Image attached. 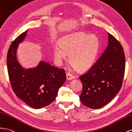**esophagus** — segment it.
Masks as SVG:
<instances>
[{
  "instance_id": "1",
  "label": "esophagus",
  "mask_w": 132,
  "mask_h": 132,
  "mask_svg": "<svg viewBox=\"0 0 132 132\" xmlns=\"http://www.w3.org/2000/svg\"><path fill=\"white\" fill-rule=\"evenodd\" d=\"M66 76H67V79L68 80H71L73 79V78H74V77H73V76H72V75L71 74H70V73H67Z\"/></svg>"
}]
</instances>
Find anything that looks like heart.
Masks as SVG:
<instances>
[{
    "mask_svg": "<svg viewBox=\"0 0 132 132\" xmlns=\"http://www.w3.org/2000/svg\"><path fill=\"white\" fill-rule=\"evenodd\" d=\"M59 47L53 49V54L58 63L66 60L78 72H84L94 65L99 50L100 42L95 35L76 31L63 37L59 40Z\"/></svg>",
    "mask_w": 132,
    "mask_h": 132,
    "instance_id": "obj_1",
    "label": "heart"
}]
</instances>
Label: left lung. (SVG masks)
I'll return each instance as SVG.
<instances>
[{"label":"left lung","mask_w":132,"mask_h":132,"mask_svg":"<svg viewBox=\"0 0 132 132\" xmlns=\"http://www.w3.org/2000/svg\"><path fill=\"white\" fill-rule=\"evenodd\" d=\"M108 44L94 65L79 77L83 84L81 102L99 109L112 101L122 87L125 72V55L119 42L108 33Z\"/></svg>","instance_id":"obj_1"}]
</instances>
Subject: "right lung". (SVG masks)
Wrapping results in <instances>:
<instances>
[{
	"label": "right lung",
	"mask_w": 132,
	"mask_h": 132,
	"mask_svg": "<svg viewBox=\"0 0 132 132\" xmlns=\"http://www.w3.org/2000/svg\"><path fill=\"white\" fill-rule=\"evenodd\" d=\"M26 30L10 45L7 55V69L13 90L31 108L40 109L55 100L59 88L65 83L63 69L40 60L33 68H25L17 59V50L27 36Z\"/></svg>",
	"instance_id": "1"
}]
</instances>
